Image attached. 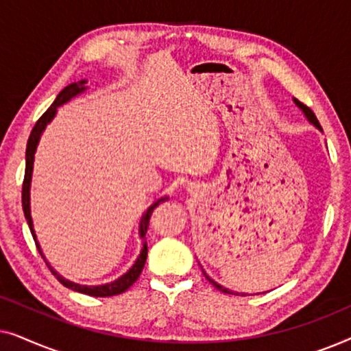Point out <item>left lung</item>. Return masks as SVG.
Returning <instances> with one entry per match:
<instances>
[{"label":"left lung","mask_w":351,"mask_h":351,"mask_svg":"<svg viewBox=\"0 0 351 351\" xmlns=\"http://www.w3.org/2000/svg\"><path fill=\"white\" fill-rule=\"evenodd\" d=\"M295 104H297V105H299V107H300L302 110H304V113L306 114V118H308V119H310V121H311V123H313L316 128H318V129H321V126H319V121H318V119H316V117H315V113H313V112H311V108H308V107H306V105H304V104H302V102H299V100H295ZM204 275H206V273H204ZM206 278H208V280H209L210 282H213V285H214V287H215V289L222 291V292H225V294H233V292H232V291L225 289V287H223V286H220V285H217V282H215V281H213V280H210V278H209V276H206ZM241 295H246V294H241Z\"/></svg>","instance_id":"8db88e82"}]
</instances>
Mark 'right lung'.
I'll return each instance as SVG.
<instances>
[{
	"label": "right lung",
	"instance_id": "add662e5",
	"mask_svg": "<svg viewBox=\"0 0 351 351\" xmlns=\"http://www.w3.org/2000/svg\"><path fill=\"white\" fill-rule=\"evenodd\" d=\"M86 81H80V83H71L64 88L57 95L54 104L51 105L49 108L46 110L45 113H43V117L38 119L35 126H33L32 132H30V137H28V142H27V153H25V177H23V184H22V208H23V214H25V219H27V223L28 227H30V232L33 234V239H35L36 243V247L38 251H40L41 257L45 258L41 252V247L40 244L36 241V234H35V230H33V222H32V215H30V182H32V171H33V160H35V150H36V145L38 142H40V137H41V132L45 131L46 124L51 121L52 118H54V114L57 112V107H60L62 104L69 102L71 97H75L76 94L83 93L86 89L84 88ZM167 198H161L153 203L150 208L147 209V213L143 214L142 217V222H141V237L143 238V247H142V252L141 256L137 257L136 263H134L131 270L128 273H124L121 278H118L117 281L113 282H108V285H102V286H81V285H76V282H71L69 280H65V278H62L59 273L56 270H52L49 263L46 262V265L49 267V270L52 271V275H54L59 282H62L65 287H69L71 291H76V292H81V294H86V295H93V297H110V295H118L121 294V292L128 291L129 287H131L134 282L137 281V278L141 276V273L143 270V265H145V261H147V252H148V247H147V243H145V234H147V230H148V223H150V217L153 214V209L156 208L158 204H161L162 201H166Z\"/></svg>",
	"mask_w": 351,
	"mask_h": 351
}]
</instances>
